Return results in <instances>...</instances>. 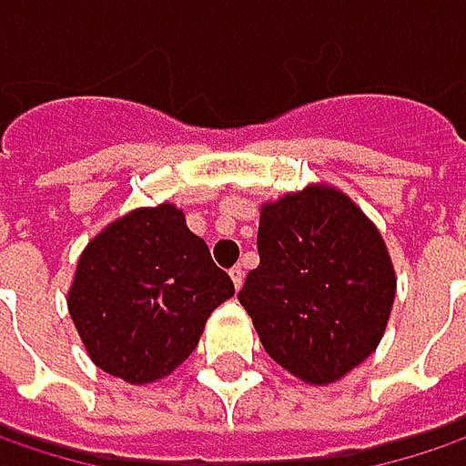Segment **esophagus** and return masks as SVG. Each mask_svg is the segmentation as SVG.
Returning a JSON list of instances; mask_svg holds the SVG:
<instances>
[{
    "label": "esophagus",
    "mask_w": 466,
    "mask_h": 466,
    "mask_svg": "<svg viewBox=\"0 0 466 466\" xmlns=\"http://www.w3.org/2000/svg\"><path fill=\"white\" fill-rule=\"evenodd\" d=\"M230 279H233V286H236V289H241V283H244V268H241V265H233V268H230Z\"/></svg>",
    "instance_id": "esophagus-1"
}]
</instances>
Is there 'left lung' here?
I'll return each instance as SVG.
<instances>
[{
  "label": "left lung",
  "mask_w": 466,
  "mask_h": 466,
  "mask_svg": "<svg viewBox=\"0 0 466 466\" xmlns=\"http://www.w3.org/2000/svg\"><path fill=\"white\" fill-rule=\"evenodd\" d=\"M257 251L238 302L279 366L329 384L374 352L395 270L380 230L345 193L313 185L265 204Z\"/></svg>",
  "instance_id": "obj_1"
}]
</instances>
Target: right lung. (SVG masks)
Here are the masks:
<instances>
[{
	"mask_svg": "<svg viewBox=\"0 0 466 466\" xmlns=\"http://www.w3.org/2000/svg\"><path fill=\"white\" fill-rule=\"evenodd\" d=\"M233 291L183 212L161 204L129 212L86 244L68 310L106 374L148 384L196 350L207 318Z\"/></svg>",
	"mask_w": 466,
	"mask_h": 466,
	"instance_id": "1",
	"label": "right lung"
}]
</instances>
